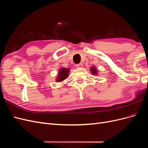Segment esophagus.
Segmentation results:
<instances>
[{"mask_svg": "<svg viewBox=\"0 0 148 148\" xmlns=\"http://www.w3.org/2000/svg\"><path fill=\"white\" fill-rule=\"evenodd\" d=\"M82 66H83V65L82 64H79L76 65V67H77V68H78V69L82 68Z\"/></svg>", "mask_w": 148, "mask_h": 148, "instance_id": "esophagus-1", "label": "esophagus"}]
</instances>
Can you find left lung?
<instances>
[{"label":"left lung","mask_w":148,"mask_h":148,"mask_svg":"<svg viewBox=\"0 0 148 148\" xmlns=\"http://www.w3.org/2000/svg\"><path fill=\"white\" fill-rule=\"evenodd\" d=\"M90 71H91V73L93 75H98L97 69H96V67L95 66H91Z\"/></svg>","instance_id":"obj_1"}]
</instances>
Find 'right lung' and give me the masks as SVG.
I'll use <instances>...</instances> for the list:
<instances>
[{"mask_svg": "<svg viewBox=\"0 0 148 148\" xmlns=\"http://www.w3.org/2000/svg\"><path fill=\"white\" fill-rule=\"evenodd\" d=\"M70 71V70L67 68L62 67V68L59 69V71H58L57 76L56 78V82H62L63 81H64L65 79L68 78Z\"/></svg>", "mask_w": 148, "mask_h": 148, "instance_id": "right-lung-1", "label": "right lung"}]
</instances>
